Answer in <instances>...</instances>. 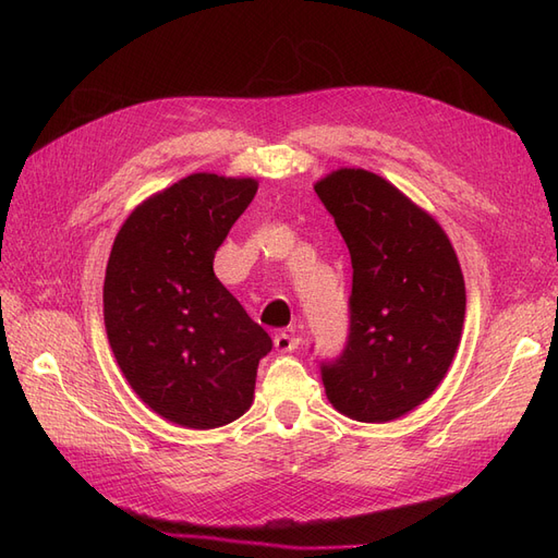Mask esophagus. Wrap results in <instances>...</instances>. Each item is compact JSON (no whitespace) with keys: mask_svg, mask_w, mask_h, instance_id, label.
<instances>
[{"mask_svg":"<svg viewBox=\"0 0 558 558\" xmlns=\"http://www.w3.org/2000/svg\"><path fill=\"white\" fill-rule=\"evenodd\" d=\"M298 344H300V337H298V335H291V332H277V335H275V347H277V351H281V353L295 351Z\"/></svg>","mask_w":558,"mask_h":558,"instance_id":"obj_1","label":"esophagus"}]
</instances>
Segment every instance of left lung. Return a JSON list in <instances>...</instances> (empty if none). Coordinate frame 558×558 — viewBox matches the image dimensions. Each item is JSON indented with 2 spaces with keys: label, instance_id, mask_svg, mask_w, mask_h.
<instances>
[{
  "label": "left lung",
  "instance_id": "left-lung-1",
  "mask_svg": "<svg viewBox=\"0 0 558 558\" xmlns=\"http://www.w3.org/2000/svg\"><path fill=\"white\" fill-rule=\"evenodd\" d=\"M314 191L351 256L349 335L320 379L335 410L384 424L414 410L461 342L465 283L445 230L396 185L337 170Z\"/></svg>",
  "mask_w": 558,
  "mask_h": 558
}]
</instances>
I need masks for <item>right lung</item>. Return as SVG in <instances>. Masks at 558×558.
<instances>
[{"label": "right lung", "instance_id": "obj_1", "mask_svg": "<svg viewBox=\"0 0 558 558\" xmlns=\"http://www.w3.org/2000/svg\"><path fill=\"white\" fill-rule=\"evenodd\" d=\"M258 183L191 174L148 197L116 234L105 326L118 367L150 410L218 428L253 402L269 335L214 275L216 248Z\"/></svg>", "mask_w": 558, "mask_h": 558}]
</instances>
